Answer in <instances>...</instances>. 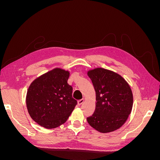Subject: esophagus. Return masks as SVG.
Masks as SVG:
<instances>
[{
    "label": "esophagus",
    "instance_id": "1",
    "mask_svg": "<svg viewBox=\"0 0 160 160\" xmlns=\"http://www.w3.org/2000/svg\"><path fill=\"white\" fill-rule=\"evenodd\" d=\"M84 99H80L78 101V105H81L82 103H83L84 102Z\"/></svg>",
    "mask_w": 160,
    "mask_h": 160
}]
</instances>
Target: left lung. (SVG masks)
Here are the masks:
<instances>
[{"label":"left lung","mask_w":160,"mask_h":160,"mask_svg":"<svg viewBox=\"0 0 160 160\" xmlns=\"http://www.w3.org/2000/svg\"><path fill=\"white\" fill-rule=\"evenodd\" d=\"M96 93L93 114L87 118L91 126L101 133L112 132L126 122L133 107V93L128 82L118 73L101 67L89 70Z\"/></svg>","instance_id":"8db88e82"}]
</instances>
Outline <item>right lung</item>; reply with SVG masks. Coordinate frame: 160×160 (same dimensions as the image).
<instances>
[{
    "label": "right lung",
    "instance_id": "1",
    "mask_svg": "<svg viewBox=\"0 0 160 160\" xmlns=\"http://www.w3.org/2000/svg\"><path fill=\"white\" fill-rule=\"evenodd\" d=\"M69 71L55 68L34 80L28 88L26 104L31 118L41 126L53 129L68 119L77 101L67 83Z\"/></svg>",
    "mask_w": 160,
    "mask_h": 160
}]
</instances>
